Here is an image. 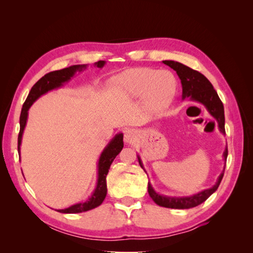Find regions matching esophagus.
I'll list each match as a JSON object with an SVG mask.
<instances>
[{
	"label": "esophagus",
	"instance_id": "1",
	"mask_svg": "<svg viewBox=\"0 0 253 253\" xmlns=\"http://www.w3.org/2000/svg\"><path fill=\"white\" fill-rule=\"evenodd\" d=\"M137 132L133 129H127L124 133V141L126 143H131L136 140Z\"/></svg>",
	"mask_w": 253,
	"mask_h": 253
}]
</instances>
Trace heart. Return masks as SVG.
<instances>
[{"label": "heart", "instance_id": "heart-1", "mask_svg": "<svg viewBox=\"0 0 253 253\" xmlns=\"http://www.w3.org/2000/svg\"><path fill=\"white\" fill-rule=\"evenodd\" d=\"M112 88L128 98L143 96L148 110L159 112L169 106L177 90V80L169 71L152 68L128 69L110 82Z\"/></svg>", "mask_w": 253, "mask_h": 253}]
</instances>
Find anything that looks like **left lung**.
Masks as SVG:
<instances>
[{
  "mask_svg": "<svg viewBox=\"0 0 253 253\" xmlns=\"http://www.w3.org/2000/svg\"><path fill=\"white\" fill-rule=\"evenodd\" d=\"M163 63L165 65L173 68L176 72V74L178 75L181 83V87H182V99L189 98L191 101H196L198 103H201L202 105L206 106L208 112L211 114V116L215 118V121L217 122L218 130L221 131L223 135H225L224 106L221 99L218 98L217 92L214 90L212 84L209 82V79L201 73H199L195 71V69L188 67L181 63L175 62V61H163ZM227 155H228V150L227 148H225V151L223 153L225 164H226ZM138 161H139V164H140V166L143 169V170L146 171L139 155H138ZM224 170H225V166L221 175L218 176L215 185L212 186L211 188H209V189L198 192L193 196L168 197V196L160 195V193H158L153 189V187L151 186V182L150 181L148 182V192L150 197L152 198V200L160 207L169 208V209H179V210L195 208L199 206V204H201L202 202L206 201L213 192H215L217 190V188L219 184H221L222 178L224 176Z\"/></svg>",
  "mask_w": 253,
  "mask_h": 253,
  "instance_id": "left-lung-1",
  "label": "left lung"
}]
</instances>
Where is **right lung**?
Wrapping results in <instances>:
<instances>
[{"label": "right lung", "instance_id": "add662e5", "mask_svg": "<svg viewBox=\"0 0 253 253\" xmlns=\"http://www.w3.org/2000/svg\"><path fill=\"white\" fill-rule=\"evenodd\" d=\"M94 65L99 68H102L105 65V61H99L94 63ZM87 68V65H73L66 68L60 69V71L51 72L49 74L44 75L41 79L34 84V87L31 88L30 92L27 96L25 103L21 109L20 117H19V135H18V154L20 157V144L21 139H23V133L25 130L27 120H28V111L30 106L34 104L41 95L45 94L51 90H54L57 88H61L64 84L68 83L76 73H82L83 71ZM124 147L123 142V133H117L112 140L107 143V146L102 151L99 162H98V179H96V185L93 192L91 193V197L84 202H79L74 204V206L63 209V210H56L57 212L61 213H82L92 210L96 207L101 206V203L104 201L106 197L107 188H106V175L109 173L110 166L113 161L116 158V155L122 151Z\"/></svg>", "mask_w": 253, "mask_h": 253}]
</instances>
